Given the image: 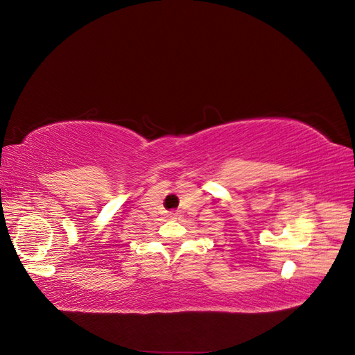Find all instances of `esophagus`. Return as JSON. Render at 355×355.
<instances>
[{
    "label": "esophagus",
    "mask_w": 355,
    "mask_h": 355,
    "mask_svg": "<svg viewBox=\"0 0 355 355\" xmlns=\"http://www.w3.org/2000/svg\"><path fill=\"white\" fill-rule=\"evenodd\" d=\"M170 218H171V219H178V218H179V213H178V211H171V213H170Z\"/></svg>",
    "instance_id": "34e87169"
}]
</instances>
